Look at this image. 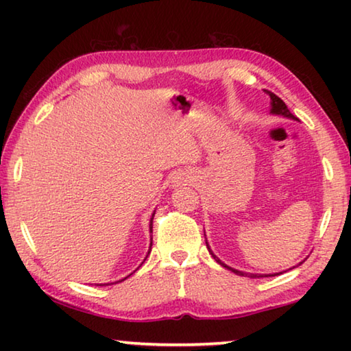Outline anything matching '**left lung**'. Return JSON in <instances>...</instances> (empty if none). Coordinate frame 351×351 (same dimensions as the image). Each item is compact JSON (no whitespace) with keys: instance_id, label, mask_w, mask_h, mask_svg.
<instances>
[{"instance_id":"left-lung-1","label":"left lung","mask_w":351,"mask_h":351,"mask_svg":"<svg viewBox=\"0 0 351 351\" xmlns=\"http://www.w3.org/2000/svg\"><path fill=\"white\" fill-rule=\"evenodd\" d=\"M269 94V99H271V102H269V105H271V108H269V112L271 114H276V116H283V117H288V119H293V121H297V117L293 114V112H291L289 110H288V106L285 105V102L283 100L280 99V97H277L274 93H271V91H266ZM206 246H207V249H209V252H210V255L213 258H215V261L218 265H221L223 268H226V269H229L230 272H234V274H237V276H245V277H251V278H257V277H268V276H278V274H282V272H276V274H252V272H243V271H239V269H235V268H230V266H228L226 263H223L221 260H219L215 254L212 252V249H210V246H209V243H207V239H206ZM304 263V261H300L299 265H302ZM297 265V266H299ZM293 268H295V266H293ZM293 268H289V269H293Z\"/></svg>"}]
</instances>
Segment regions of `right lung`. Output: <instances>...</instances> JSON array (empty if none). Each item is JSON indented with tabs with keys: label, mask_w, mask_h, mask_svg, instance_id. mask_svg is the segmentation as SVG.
Segmentation results:
<instances>
[{
	"label": "right lung",
	"mask_w": 351,
	"mask_h": 351,
	"mask_svg": "<svg viewBox=\"0 0 351 351\" xmlns=\"http://www.w3.org/2000/svg\"><path fill=\"white\" fill-rule=\"evenodd\" d=\"M153 217H154V212L152 213V218H150V224H148V228H150V234H153ZM153 240H152V235H150V247H148V254H150V251H152V245H153V243H152ZM148 254H147V257H148ZM145 257V258H147ZM145 258H144V261H145ZM144 261H142V263H144ZM130 276H132V274H130ZM130 276H127L125 278H128ZM125 278H122V280H119V282H123V280H125ZM117 283V282H116ZM104 285H111V283H104ZM104 285L102 283H100L99 285V287H104Z\"/></svg>",
	"instance_id": "1"
}]
</instances>
